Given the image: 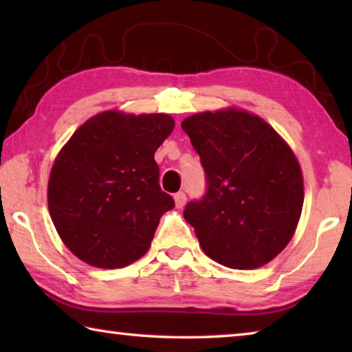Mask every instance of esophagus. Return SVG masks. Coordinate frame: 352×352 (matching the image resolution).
I'll list each match as a JSON object with an SVG mask.
<instances>
[{
  "label": "esophagus",
  "instance_id": "1",
  "mask_svg": "<svg viewBox=\"0 0 352 352\" xmlns=\"http://www.w3.org/2000/svg\"><path fill=\"white\" fill-rule=\"evenodd\" d=\"M174 200H175V206L177 208H183L184 204H186V194H184V192H177L174 195Z\"/></svg>",
  "mask_w": 352,
  "mask_h": 352
}]
</instances>
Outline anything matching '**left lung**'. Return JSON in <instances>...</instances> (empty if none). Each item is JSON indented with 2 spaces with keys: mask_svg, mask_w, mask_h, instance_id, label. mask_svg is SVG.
<instances>
[{
  "mask_svg": "<svg viewBox=\"0 0 352 352\" xmlns=\"http://www.w3.org/2000/svg\"><path fill=\"white\" fill-rule=\"evenodd\" d=\"M182 129L205 170L204 197L183 211L200 247L230 269L270 262L294 236L305 200L294 152L265 121L241 110L199 113Z\"/></svg>",
  "mask_w": 352,
  "mask_h": 352,
  "instance_id": "left-lung-1",
  "label": "left lung"
}]
</instances>
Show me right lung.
Instances as JSON below:
<instances>
[{
  "instance_id": "add662e5",
  "label": "right lung",
  "mask_w": 352,
  "mask_h": 352,
  "mask_svg": "<svg viewBox=\"0 0 352 352\" xmlns=\"http://www.w3.org/2000/svg\"><path fill=\"white\" fill-rule=\"evenodd\" d=\"M169 115L104 111L76 130L56 158L47 206L65 245L99 269L140 259L174 199L160 188L155 151L172 130Z\"/></svg>"
}]
</instances>
